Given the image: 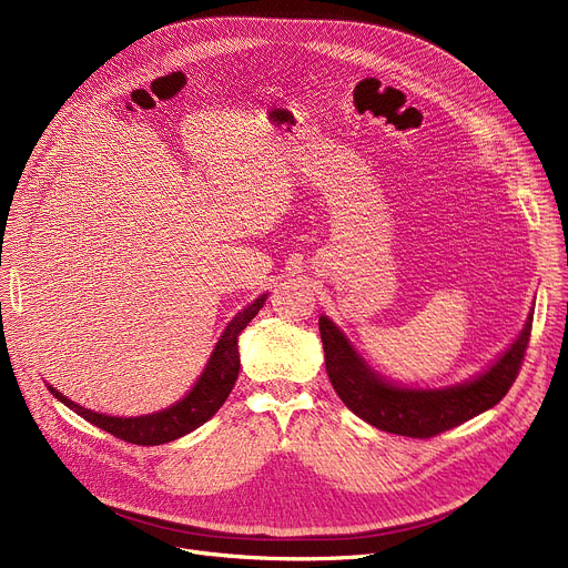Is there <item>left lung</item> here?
<instances>
[{"label": "left lung", "mask_w": 568, "mask_h": 568, "mask_svg": "<svg viewBox=\"0 0 568 568\" xmlns=\"http://www.w3.org/2000/svg\"><path fill=\"white\" fill-rule=\"evenodd\" d=\"M531 320L534 315L527 317L516 343L484 375L449 386V389L414 392L398 389L375 375L352 349L338 326L329 317H320L326 375H329L338 398L359 419L386 433L428 439L469 422L471 416L490 409L506 396L525 362Z\"/></svg>", "instance_id": "left-lung-1"}]
</instances>
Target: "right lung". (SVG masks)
<instances>
[{
  "label": "right lung",
  "mask_w": 568,
  "mask_h": 568,
  "mask_svg": "<svg viewBox=\"0 0 568 568\" xmlns=\"http://www.w3.org/2000/svg\"><path fill=\"white\" fill-rule=\"evenodd\" d=\"M264 300L266 296L262 294L260 300H255L248 308H244L227 324V329L223 332L212 359H209L202 377L193 386V392L184 400H179L176 405L163 412L138 416V419H119V416H105L87 407H80L67 396L59 394L57 389H52V386H50V394L62 400L67 407H71L75 414H80L89 424H94L101 430L124 442L142 444V446L172 442L212 419V416L221 409V405L227 400L239 375L236 338L246 329L248 322L260 313V308L264 306Z\"/></svg>",
  "instance_id": "right-lung-1"
}]
</instances>
